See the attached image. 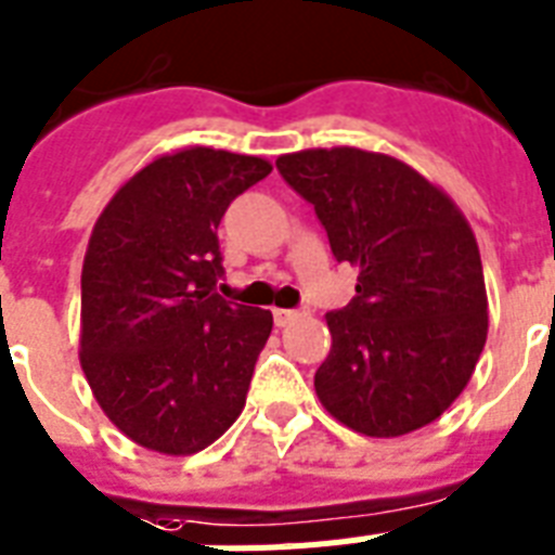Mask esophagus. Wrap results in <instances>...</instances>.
I'll list each match as a JSON object with an SVG mask.
<instances>
[{"label":"esophagus","mask_w":555,"mask_h":555,"mask_svg":"<svg viewBox=\"0 0 555 555\" xmlns=\"http://www.w3.org/2000/svg\"><path fill=\"white\" fill-rule=\"evenodd\" d=\"M304 314L306 311L300 309H274V326H292V323L304 318Z\"/></svg>","instance_id":"esophagus-1"}]
</instances>
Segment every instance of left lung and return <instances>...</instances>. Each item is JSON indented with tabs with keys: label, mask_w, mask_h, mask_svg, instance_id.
Here are the masks:
<instances>
[{
	"label": "left lung",
	"mask_w": 555,
	"mask_h": 555,
	"mask_svg": "<svg viewBox=\"0 0 555 555\" xmlns=\"http://www.w3.org/2000/svg\"><path fill=\"white\" fill-rule=\"evenodd\" d=\"M314 206L337 263L357 269L349 306L326 314L332 351L314 391L365 437L434 423L468 386L488 337L479 246L446 192L409 164L357 146L281 155Z\"/></svg>",
	"instance_id": "left-lung-1"
}]
</instances>
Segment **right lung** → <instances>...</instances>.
<instances>
[{"instance_id":"add662e5","label":"right lung","mask_w":555,"mask_h":555,"mask_svg":"<svg viewBox=\"0 0 555 555\" xmlns=\"http://www.w3.org/2000/svg\"><path fill=\"white\" fill-rule=\"evenodd\" d=\"M272 172L192 146L146 164L95 221L81 269V369L118 431L184 456L244 411L272 311L223 300L218 227Z\"/></svg>"}]
</instances>
